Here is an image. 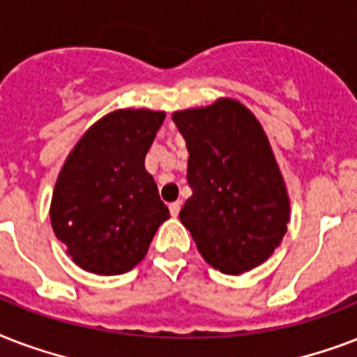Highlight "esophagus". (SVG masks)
Instances as JSON below:
<instances>
[{
  "instance_id": "1",
  "label": "esophagus",
  "mask_w": 357,
  "mask_h": 357,
  "mask_svg": "<svg viewBox=\"0 0 357 357\" xmlns=\"http://www.w3.org/2000/svg\"><path fill=\"white\" fill-rule=\"evenodd\" d=\"M181 201H175V203H171L169 204V212H171V216H178V212H181Z\"/></svg>"
}]
</instances>
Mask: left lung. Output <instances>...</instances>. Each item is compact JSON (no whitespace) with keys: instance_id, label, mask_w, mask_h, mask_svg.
<instances>
[{"instance_id":"obj_1","label":"left lung","mask_w":357,"mask_h":357,"mask_svg":"<svg viewBox=\"0 0 357 357\" xmlns=\"http://www.w3.org/2000/svg\"><path fill=\"white\" fill-rule=\"evenodd\" d=\"M186 141L192 197L181 210L210 266L238 275L272 255L289 222V197L264 130L231 98L173 113Z\"/></svg>"}]
</instances>
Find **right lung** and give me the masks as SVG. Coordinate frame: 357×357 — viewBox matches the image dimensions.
<instances>
[{"label": "right lung", "mask_w": 357, "mask_h": 357, "mask_svg": "<svg viewBox=\"0 0 357 357\" xmlns=\"http://www.w3.org/2000/svg\"><path fill=\"white\" fill-rule=\"evenodd\" d=\"M165 113L119 109L93 124L59 173L52 227L79 268L100 275L132 270L169 218L145 156Z\"/></svg>", "instance_id": "right-lung-1"}]
</instances>
